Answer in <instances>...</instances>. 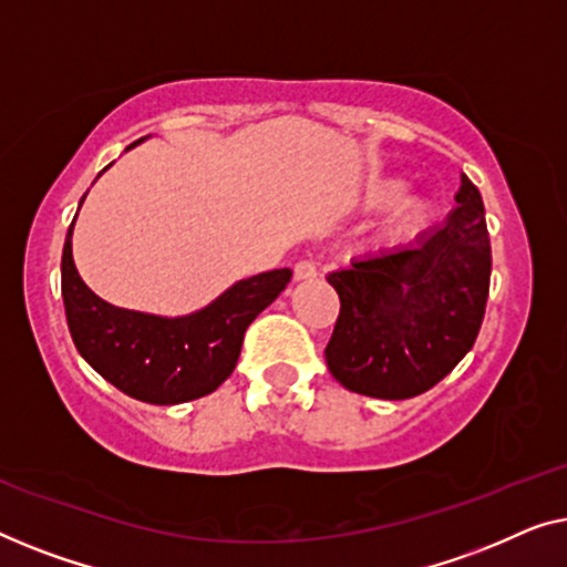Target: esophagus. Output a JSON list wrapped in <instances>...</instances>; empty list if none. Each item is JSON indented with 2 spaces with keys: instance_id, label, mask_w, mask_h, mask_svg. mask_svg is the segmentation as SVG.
Segmentation results:
<instances>
[{
  "instance_id": "obj_1",
  "label": "esophagus",
  "mask_w": 567,
  "mask_h": 567,
  "mask_svg": "<svg viewBox=\"0 0 567 567\" xmlns=\"http://www.w3.org/2000/svg\"><path fill=\"white\" fill-rule=\"evenodd\" d=\"M316 275H318V269H316L313 261L302 259V261H298V265H295V280H313Z\"/></svg>"
}]
</instances>
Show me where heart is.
Listing matches in <instances>:
<instances>
[{"label": "heart", "mask_w": 567, "mask_h": 567, "mask_svg": "<svg viewBox=\"0 0 567 567\" xmlns=\"http://www.w3.org/2000/svg\"><path fill=\"white\" fill-rule=\"evenodd\" d=\"M405 182L401 177H378L364 189V207L370 213H382L398 205L390 218V234L395 238H413L432 226L436 218V205L426 195H405Z\"/></svg>", "instance_id": "1"}]
</instances>
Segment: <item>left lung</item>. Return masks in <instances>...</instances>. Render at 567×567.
Segmentation results:
<instances>
[{"label":"left lung","mask_w":567,"mask_h":567,"mask_svg":"<svg viewBox=\"0 0 567 567\" xmlns=\"http://www.w3.org/2000/svg\"><path fill=\"white\" fill-rule=\"evenodd\" d=\"M442 228L416 244L352 259L326 280L341 310L326 364L352 393H426L473 349L491 287V238L477 187H462Z\"/></svg>","instance_id":"obj_1"}]
</instances>
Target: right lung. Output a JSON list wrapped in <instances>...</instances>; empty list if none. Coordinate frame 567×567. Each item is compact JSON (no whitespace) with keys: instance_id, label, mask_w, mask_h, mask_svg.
I'll list each match as a JSON object with an SVG mask.
<instances>
[{"instance_id":"add662e5","label":"right lung","mask_w":567,"mask_h":567,"mask_svg":"<svg viewBox=\"0 0 567 567\" xmlns=\"http://www.w3.org/2000/svg\"><path fill=\"white\" fill-rule=\"evenodd\" d=\"M74 220L61 257V295L71 339L110 385L143 403L177 405L213 393L234 372L249 323L277 300L292 277L290 269L246 277L187 316L166 318L117 308L94 295L76 272L71 254Z\"/></svg>"}]
</instances>
